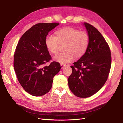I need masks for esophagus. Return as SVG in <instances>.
<instances>
[{"label":"esophagus","instance_id":"1","mask_svg":"<svg viewBox=\"0 0 123 123\" xmlns=\"http://www.w3.org/2000/svg\"><path fill=\"white\" fill-rule=\"evenodd\" d=\"M66 65V64H61V68H63L64 67H65Z\"/></svg>","mask_w":123,"mask_h":123}]
</instances>
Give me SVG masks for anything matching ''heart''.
<instances>
[{"label": "heart", "mask_w": 123, "mask_h": 123, "mask_svg": "<svg viewBox=\"0 0 123 123\" xmlns=\"http://www.w3.org/2000/svg\"><path fill=\"white\" fill-rule=\"evenodd\" d=\"M56 36L50 34L45 39V46L52 54H56L60 44L65 43V52L58 53L54 57L55 61L61 64L71 62L76 58L82 56L89 45V36L85 31L73 28H64L56 31Z\"/></svg>", "instance_id": "b5f03b06"}]
</instances>
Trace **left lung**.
<instances>
[{
  "mask_svg": "<svg viewBox=\"0 0 123 123\" xmlns=\"http://www.w3.org/2000/svg\"><path fill=\"white\" fill-rule=\"evenodd\" d=\"M84 25L88 31L89 45L84 55L70 66L68 82L76 96L87 98L98 92L106 81L111 66V55L107 42L94 26Z\"/></svg>",
  "mask_w": 123,
  "mask_h": 123,
  "instance_id": "1",
  "label": "left lung"
}]
</instances>
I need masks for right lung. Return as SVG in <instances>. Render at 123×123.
Here are the masks:
<instances>
[{
    "mask_svg": "<svg viewBox=\"0 0 123 123\" xmlns=\"http://www.w3.org/2000/svg\"><path fill=\"white\" fill-rule=\"evenodd\" d=\"M59 23H39L34 25L20 37L14 55L16 76L24 90L34 96L47 93L52 87L54 76L61 69L59 62L53 61L45 44L49 31Z\"/></svg>",
    "mask_w": 123,
    "mask_h": 123,
    "instance_id": "1",
    "label": "right lung"
}]
</instances>
